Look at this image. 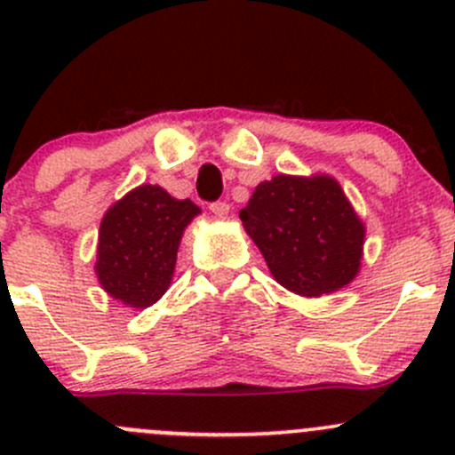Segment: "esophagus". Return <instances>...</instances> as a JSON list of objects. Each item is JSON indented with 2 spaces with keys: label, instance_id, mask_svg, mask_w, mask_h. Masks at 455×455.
Masks as SVG:
<instances>
[{
  "label": "esophagus",
  "instance_id": "34e87169",
  "mask_svg": "<svg viewBox=\"0 0 455 455\" xmlns=\"http://www.w3.org/2000/svg\"><path fill=\"white\" fill-rule=\"evenodd\" d=\"M209 209H211V213L215 215V218L224 220V218H227V215H228V209H231V206H228L227 202H222V200H220V202H211V206H209Z\"/></svg>",
  "mask_w": 455,
  "mask_h": 455
}]
</instances>
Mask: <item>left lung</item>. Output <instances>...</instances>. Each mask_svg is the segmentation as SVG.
<instances>
[{"label":"left lung","instance_id":"left-lung-1","mask_svg":"<svg viewBox=\"0 0 455 455\" xmlns=\"http://www.w3.org/2000/svg\"><path fill=\"white\" fill-rule=\"evenodd\" d=\"M240 220L277 283L297 295H328L359 273L365 227L334 178L279 173L255 187Z\"/></svg>","mask_w":455,"mask_h":455}]
</instances>
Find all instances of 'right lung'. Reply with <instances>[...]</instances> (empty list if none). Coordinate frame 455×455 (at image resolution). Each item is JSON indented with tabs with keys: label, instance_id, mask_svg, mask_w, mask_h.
Here are the masks:
<instances>
[{
	"label": "right lung",
	"instance_id": "1",
	"mask_svg": "<svg viewBox=\"0 0 455 455\" xmlns=\"http://www.w3.org/2000/svg\"><path fill=\"white\" fill-rule=\"evenodd\" d=\"M198 213L189 198H172L158 185L136 187L109 206L96 251L103 291L130 308L156 304L172 283L182 233Z\"/></svg>",
	"mask_w": 455,
	"mask_h": 455
}]
</instances>
